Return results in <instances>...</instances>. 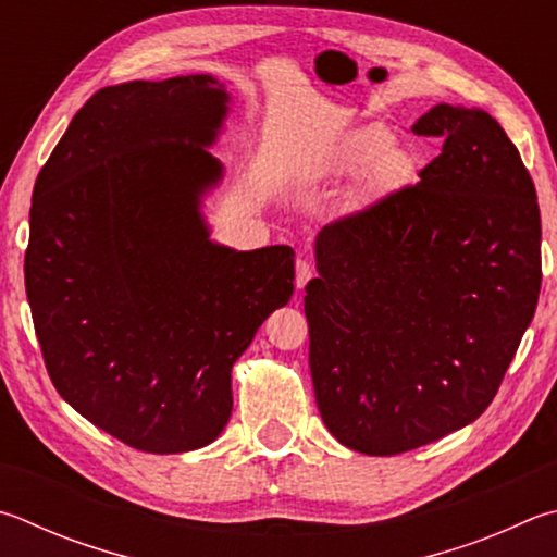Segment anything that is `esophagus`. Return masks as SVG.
Instances as JSON below:
<instances>
[{"label":"esophagus","mask_w":557,"mask_h":557,"mask_svg":"<svg viewBox=\"0 0 557 557\" xmlns=\"http://www.w3.org/2000/svg\"><path fill=\"white\" fill-rule=\"evenodd\" d=\"M295 270H297V275H295V285H297V289H305L307 287V282L313 277V270H311V265L307 260H297V265H295Z\"/></svg>","instance_id":"esophagus-1"}]
</instances>
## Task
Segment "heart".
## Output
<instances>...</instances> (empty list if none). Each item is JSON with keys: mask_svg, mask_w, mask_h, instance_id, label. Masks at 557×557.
<instances>
[{"mask_svg": "<svg viewBox=\"0 0 557 557\" xmlns=\"http://www.w3.org/2000/svg\"><path fill=\"white\" fill-rule=\"evenodd\" d=\"M392 146V134L380 126L362 128L356 136L348 138V144L343 146L341 158L336 160L338 170H362L375 163L380 157L383 158L377 165V180L382 185H392V182H399L409 170V156L401 153V150H386Z\"/></svg>", "mask_w": 557, "mask_h": 557, "instance_id": "1", "label": "heart"}]
</instances>
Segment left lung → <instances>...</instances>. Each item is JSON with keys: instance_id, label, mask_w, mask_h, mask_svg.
Listing matches in <instances>:
<instances>
[{"instance_id": "left-lung-1", "label": "left lung", "mask_w": 557, "mask_h": 557, "mask_svg": "<svg viewBox=\"0 0 557 557\" xmlns=\"http://www.w3.org/2000/svg\"><path fill=\"white\" fill-rule=\"evenodd\" d=\"M441 156L331 221L307 285L319 413L343 446L397 455L490 407L541 292V211L487 111L438 104L411 126Z\"/></svg>"}]
</instances>
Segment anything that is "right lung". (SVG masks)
I'll return each instance as SVG.
<instances>
[{
    "mask_svg": "<svg viewBox=\"0 0 557 557\" xmlns=\"http://www.w3.org/2000/svg\"><path fill=\"white\" fill-rule=\"evenodd\" d=\"M211 75L104 87L70 121L32 199L26 297L55 389L131 448L185 453L231 417V368L295 292V250L209 238Z\"/></svg>",
    "mask_w": 557,
    "mask_h": 557,
    "instance_id": "right-lung-1",
    "label": "right lung"
}]
</instances>
